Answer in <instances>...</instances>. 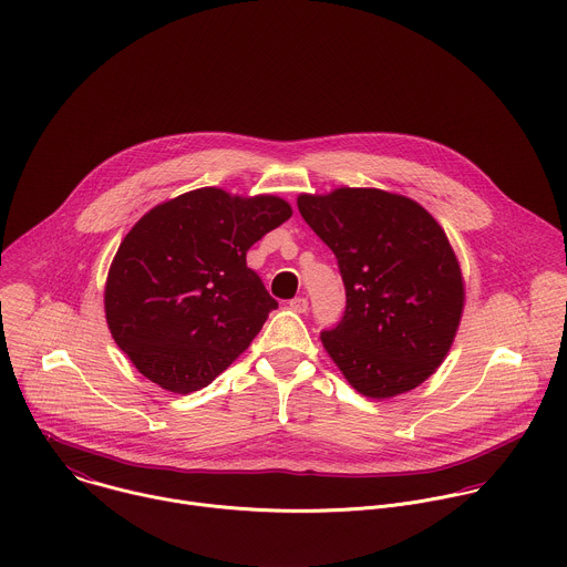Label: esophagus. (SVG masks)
I'll list each match as a JSON object with an SVG mask.
<instances>
[{
  "instance_id": "obj_1",
  "label": "esophagus",
  "mask_w": 567,
  "mask_h": 567,
  "mask_svg": "<svg viewBox=\"0 0 567 567\" xmlns=\"http://www.w3.org/2000/svg\"><path fill=\"white\" fill-rule=\"evenodd\" d=\"M289 307H291L296 313H305V311L309 309V300H307L305 296H298V298H293V300L289 302Z\"/></svg>"
}]
</instances>
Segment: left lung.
I'll return each instance as SVG.
<instances>
[{"instance_id": "1", "label": "left lung", "mask_w": 567, "mask_h": 567, "mask_svg": "<svg viewBox=\"0 0 567 567\" xmlns=\"http://www.w3.org/2000/svg\"><path fill=\"white\" fill-rule=\"evenodd\" d=\"M307 225L336 254L347 311L320 340L349 384L375 400L420 386L444 362L464 311V278L440 223L373 187L300 194Z\"/></svg>"}]
</instances>
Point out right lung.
Masks as SVG:
<instances>
[{"instance_id": "obj_1", "label": "right lung", "mask_w": 567, "mask_h": 567, "mask_svg": "<svg viewBox=\"0 0 567 567\" xmlns=\"http://www.w3.org/2000/svg\"><path fill=\"white\" fill-rule=\"evenodd\" d=\"M291 216L269 194L200 187L150 209L121 240L105 282V320L147 380L192 393L220 375L278 302L247 251Z\"/></svg>"}]
</instances>
